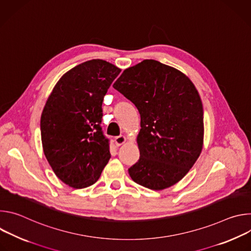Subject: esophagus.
I'll use <instances>...</instances> for the list:
<instances>
[{
  "label": "esophagus",
  "mask_w": 251,
  "mask_h": 251,
  "mask_svg": "<svg viewBox=\"0 0 251 251\" xmlns=\"http://www.w3.org/2000/svg\"><path fill=\"white\" fill-rule=\"evenodd\" d=\"M126 141H127L126 137L123 136V135H121V136H118V137L115 138V144H116L117 147H119V146L123 145Z\"/></svg>",
  "instance_id": "esophagus-1"
}]
</instances>
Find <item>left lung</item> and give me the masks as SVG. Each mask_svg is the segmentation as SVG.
<instances>
[{
	"label": "left lung",
	"instance_id": "obj_1",
	"mask_svg": "<svg viewBox=\"0 0 251 251\" xmlns=\"http://www.w3.org/2000/svg\"><path fill=\"white\" fill-rule=\"evenodd\" d=\"M113 87L141 115L140 159L128 170L132 180L154 191L180 182L203 146L202 103L195 84L176 68L145 59L126 68Z\"/></svg>",
	"mask_w": 251,
	"mask_h": 251
}]
</instances>
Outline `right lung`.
Returning <instances> with one entry per match:
<instances>
[{
  "instance_id": "right-lung-1",
  "label": "right lung",
  "mask_w": 251,
  "mask_h": 251,
  "mask_svg": "<svg viewBox=\"0 0 251 251\" xmlns=\"http://www.w3.org/2000/svg\"><path fill=\"white\" fill-rule=\"evenodd\" d=\"M120 71L103 59L82 62L59 78L46 102L43 150L56 176L71 188L96 183L111 157L100 127L102 102Z\"/></svg>"
}]
</instances>
